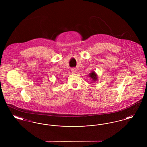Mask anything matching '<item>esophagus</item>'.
Listing matches in <instances>:
<instances>
[{
	"label": "esophagus",
	"mask_w": 147,
	"mask_h": 147,
	"mask_svg": "<svg viewBox=\"0 0 147 147\" xmlns=\"http://www.w3.org/2000/svg\"><path fill=\"white\" fill-rule=\"evenodd\" d=\"M71 72L73 73H76L77 72V69H76L75 68H71Z\"/></svg>",
	"instance_id": "esophagus-1"
}]
</instances>
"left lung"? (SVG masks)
Returning a JSON list of instances; mask_svg holds the SVG:
<instances>
[{
    "label": "left lung",
    "mask_w": 147,
    "mask_h": 147,
    "mask_svg": "<svg viewBox=\"0 0 147 147\" xmlns=\"http://www.w3.org/2000/svg\"><path fill=\"white\" fill-rule=\"evenodd\" d=\"M90 77H91V78L92 79V80H94V81H95V80H96V79H97V76H96V74L95 73V72H92L90 74V76H89Z\"/></svg>",
    "instance_id": "obj_1"
}]
</instances>
